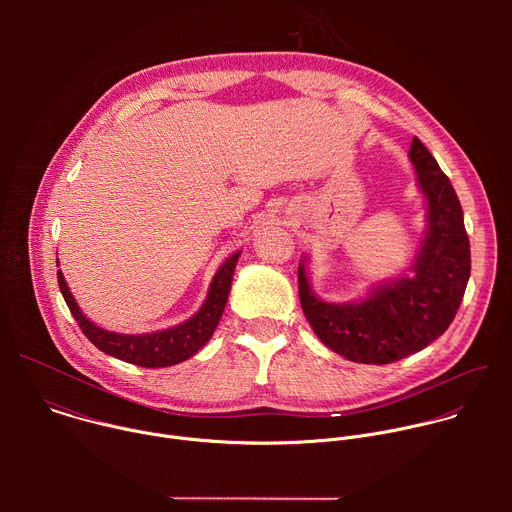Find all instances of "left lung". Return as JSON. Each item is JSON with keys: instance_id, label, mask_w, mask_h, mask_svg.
I'll return each mask as SVG.
<instances>
[{"instance_id": "obj_1", "label": "left lung", "mask_w": 512, "mask_h": 512, "mask_svg": "<svg viewBox=\"0 0 512 512\" xmlns=\"http://www.w3.org/2000/svg\"><path fill=\"white\" fill-rule=\"evenodd\" d=\"M411 162L427 198V233L413 275L377 287L358 304H326L314 296L304 261L298 267L302 310L316 336L362 364H389L423 350L452 324L470 279V239L450 178L413 137Z\"/></svg>"}]
</instances>
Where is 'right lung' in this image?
Listing matches in <instances>:
<instances>
[{"mask_svg":"<svg viewBox=\"0 0 512 512\" xmlns=\"http://www.w3.org/2000/svg\"><path fill=\"white\" fill-rule=\"evenodd\" d=\"M241 253H233L221 269L216 271L208 296L204 306L196 316H192L188 322L154 332V334H141V336H129V334H115L109 330H103L89 322L83 312L79 310L75 298L66 287V281L62 273L58 271V287L62 291V298L70 310V314L75 316L79 328L83 334L105 354H111L119 360L137 364V367L145 369H158V367H172V364H178L190 356H194L212 336L218 320H221L227 300H229V291H231V279L233 271L237 265Z\"/></svg>","mask_w":512,"mask_h":512,"instance_id":"add662e5","label":"right lung"}]
</instances>
